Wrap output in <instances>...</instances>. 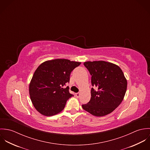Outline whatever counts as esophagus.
Returning a JSON list of instances; mask_svg holds the SVG:
<instances>
[{
    "label": "esophagus",
    "instance_id": "1",
    "mask_svg": "<svg viewBox=\"0 0 150 150\" xmlns=\"http://www.w3.org/2000/svg\"><path fill=\"white\" fill-rule=\"evenodd\" d=\"M76 96L77 98H79V97L80 96V93H76Z\"/></svg>",
    "mask_w": 150,
    "mask_h": 150
}]
</instances>
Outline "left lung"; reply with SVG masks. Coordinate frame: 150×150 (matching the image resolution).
<instances>
[{"label": "left lung", "instance_id": "1", "mask_svg": "<svg viewBox=\"0 0 150 150\" xmlns=\"http://www.w3.org/2000/svg\"><path fill=\"white\" fill-rule=\"evenodd\" d=\"M91 77V98L83 105V108L96 117H102L112 112L124 99L127 80L121 69L117 64L103 61L84 63Z\"/></svg>", "mask_w": 150, "mask_h": 150}]
</instances>
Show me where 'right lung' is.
Returning a JSON list of instances; mask_svg holds the SVG:
<instances>
[{"mask_svg":"<svg viewBox=\"0 0 150 150\" xmlns=\"http://www.w3.org/2000/svg\"><path fill=\"white\" fill-rule=\"evenodd\" d=\"M81 62L56 59L42 63L35 71L29 84V95L36 110L45 116L61 112L67 100L73 96L69 86L70 75Z\"/></svg>","mask_w":150,"mask_h":150,"instance_id":"1","label":"right lung"}]
</instances>
